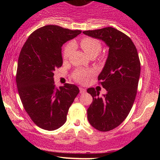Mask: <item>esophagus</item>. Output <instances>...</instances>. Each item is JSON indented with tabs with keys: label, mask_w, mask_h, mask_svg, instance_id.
I'll list each match as a JSON object with an SVG mask.
<instances>
[{
	"label": "esophagus",
	"mask_w": 160,
	"mask_h": 160,
	"mask_svg": "<svg viewBox=\"0 0 160 160\" xmlns=\"http://www.w3.org/2000/svg\"><path fill=\"white\" fill-rule=\"evenodd\" d=\"M80 92L81 93V94H82V93H85L86 92V89H83V88L80 87Z\"/></svg>",
	"instance_id": "1"
}]
</instances>
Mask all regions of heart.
I'll return each instance as SVG.
<instances>
[{
    "mask_svg": "<svg viewBox=\"0 0 160 160\" xmlns=\"http://www.w3.org/2000/svg\"><path fill=\"white\" fill-rule=\"evenodd\" d=\"M80 46L86 54L89 56L91 55H98L102 49V44L98 40L92 38H85L80 41ZM74 49V44L71 43L65 47L64 50V58L67 59L71 56V52ZM93 71L91 70L78 69L73 74V78L76 81L80 82H85L87 79L92 74Z\"/></svg>",
    "mask_w": 160,
    "mask_h": 160,
    "instance_id": "1",
    "label": "heart"
}]
</instances>
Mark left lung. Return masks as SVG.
<instances>
[{
  "mask_svg": "<svg viewBox=\"0 0 160 160\" xmlns=\"http://www.w3.org/2000/svg\"><path fill=\"white\" fill-rule=\"evenodd\" d=\"M82 33L102 40L109 47L105 65L98 78L107 93L99 97L94 88L87 89L93 98L87 109L88 120L98 131L108 132L120 126L132 108L140 78V60L132 40L114 28Z\"/></svg>",
  "mask_w": 160,
  "mask_h": 160,
  "instance_id": "1",
  "label": "left lung"
}]
</instances>
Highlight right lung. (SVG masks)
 I'll use <instances>...</instances> for the list:
<instances>
[{
  "instance_id": "right-lung-1",
  "label": "right lung",
  "mask_w": 160,
  "mask_h": 160,
  "mask_svg": "<svg viewBox=\"0 0 160 160\" xmlns=\"http://www.w3.org/2000/svg\"><path fill=\"white\" fill-rule=\"evenodd\" d=\"M81 33L49 25L29 36L18 60L16 85L25 111L40 128L56 130L65 124L79 93L74 84L55 86L54 71L62 65V47Z\"/></svg>"
}]
</instances>
